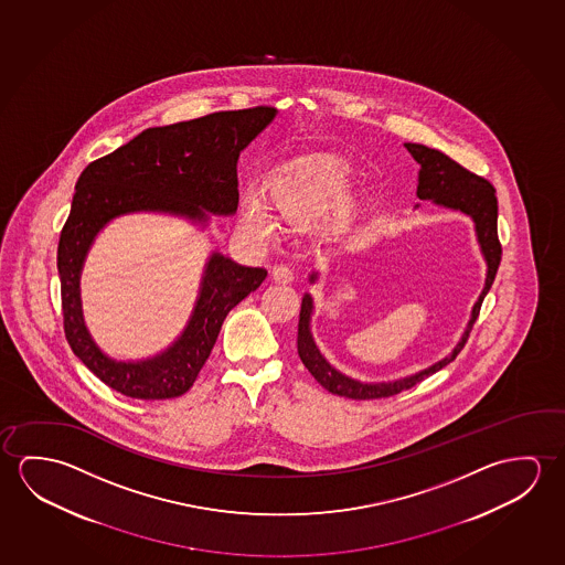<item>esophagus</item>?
<instances>
[{
    "label": "esophagus",
    "instance_id": "34e87169",
    "mask_svg": "<svg viewBox=\"0 0 565 565\" xmlns=\"http://www.w3.org/2000/svg\"><path fill=\"white\" fill-rule=\"evenodd\" d=\"M273 278H275L277 282H292V280H295V270L290 269L288 265H277V267L273 269Z\"/></svg>",
    "mask_w": 565,
    "mask_h": 565
}]
</instances>
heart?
Returning <instances> with one entry per match:
<instances>
[{"label": "heart", "instance_id": "obj_1", "mask_svg": "<svg viewBox=\"0 0 565 565\" xmlns=\"http://www.w3.org/2000/svg\"><path fill=\"white\" fill-rule=\"evenodd\" d=\"M351 172L341 162H330L310 171H300L277 180L270 186L275 210L290 222H313L340 206L350 190ZM243 220L260 239H273L277 220L257 196L247 198Z\"/></svg>", "mask_w": 565, "mask_h": 565}]
</instances>
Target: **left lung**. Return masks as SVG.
<instances>
[{"instance_id": "1", "label": "left lung", "mask_w": 565, "mask_h": 565, "mask_svg": "<svg viewBox=\"0 0 565 565\" xmlns=\"http://www.w3.org/2000/svg\"><path fill=\"white\" fill-rule=\"evenodd\" d=\"M404 147L413 154L414 161L420 164L416 196L420 200H431L436 206L456 210L473 220L477 242H479L484 263H487V277H484L483 290L471 310L466 332L461 335V340L457 341L456 348L448 358L441 359L428 369H422L414 375L403 376L396 381H386V383H363L358 379L343 375L341 371L328 363V359L323 358L322 351L318 350L312 332H310L313 300L312 296L306 292L302 306H300V320H298V355L302 359L305 367L312 373L313 379L326 391L338 394V396H345V398H353V401H373V398H386V396L403 393L406 388H413L426 376L434 375L436 371L451 363L457 358V353L463 350L469 332H471L481 305H483L484 296L493 285L494 275L501 265V242L497 235L499 206H497L493 184L489 180L467 171L459 162L449 159L448 154H444L438 149H430L426 145L418 143H404ZM316 278H318V273H312L310 282H313Z\"/></svg>"}]
</instances>
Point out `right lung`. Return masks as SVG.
Returning <instances> with one entry per match:
<instances>
[{
    "instance_id": "add662e5",
    "label": "right lung",
    "mask_w": 565,
    "mask_h": 565,
    "mask_svg": "<svg viewBox=\"0 0 565 565\" xmlns=\"http://www.w3.org/2000/svg\"><path fill=\"white\" fill-rule=\"evenodd\" d=\"M275 116L277 109L260 106L149 127L82 171L56 255L64 333L74 355L117 393L141 401L186 393L210 358L225 316L260 287L267 270L212 253L179 340L154 358L116 361L92 340L82 316L81 275L92 243L114 217L135 212L180 215L202 225L210 220L207 212L235 214L239 152Z\"/></svg>"
}]
</instances>
